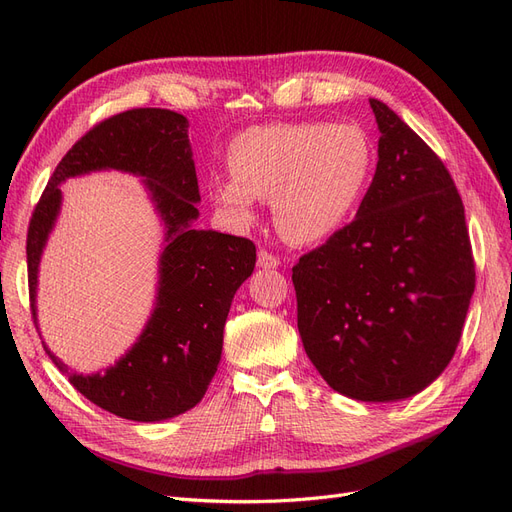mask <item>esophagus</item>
<instances>
[{"label":"esophagus","instance_id":"1","mask_svg":"<svg viewBox=\"0 0 512 512\" xmlns=\"http://www.w3.org/2000/svg\"><path fill=\"white\" fill-rule=\"evenodd\" d=\"M258 267L260 269H275L280 267V258H277L275 254L267 252V250H260L258 252Z\"/></svg>","mask_w":512,"mask_h":512}]
</instances>
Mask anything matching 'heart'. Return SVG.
Segmentation results:
<instances>
[{
  "label": "heart",
  "instance_id": "1",
  "mask_svg": "<svg viewBox=\"0 0 512 512\" xmlns=\"http://www.w3.org/2000/svg\"><path fill=\"white\" fill-rule=\"evenodd\" d=\"M228 166L232 175L211 181V198L228 218L247 224L258 198L273 200L284 237L312 243L352 220L374 179L376 153L352 123H275L241 132Z\"/></svg>",
  "mask_w": 512,
  "mask_h": 512
}]
</instances>
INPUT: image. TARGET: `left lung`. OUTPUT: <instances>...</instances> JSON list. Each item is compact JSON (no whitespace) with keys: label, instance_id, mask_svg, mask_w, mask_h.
Segmentation results:
<instances>
[{"label":"left lung","instance_id":"8db88e82","mask_svg":"<svg viewBox=\"0 0 512 512\" xmlns=\"http://www.w3.org/2000/svg\"><path fill=\"white\" fill-rule=\"evenodd\" d=\"M369 104L374 181L356 218L299 258L292 284L303 348L331 389L397 401L451 363L476 273L451 173L395 111Z\"/></svg>","mask_w":512,"mask_h":512}]
</instances>
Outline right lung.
Masks as SVG:
<instances>
[{
	"instance_id": "1",
	"label": "right lung",
	"mask_w": 512,
	"mask_h": 512,
	"mask_svg": "<svg viewBox=\"0 0 512 512\" xmlns=\"http://www.w3.org/2000/svg\"><path fill=\"white\" fill-rule=\"evenodd\" d=\"M108 168L143 177L164 222L156 307L138 342L102 374H68L49 348L46 354L91 404L128 421H164L205 397L222 359L232 297L254 271L256 245L192 226L200 194L188 119L168 108H132L100 121L72 145L32 213L27 280L36 324L38 265L59 215V183Z\"/></svg>"
}]
</instances>
